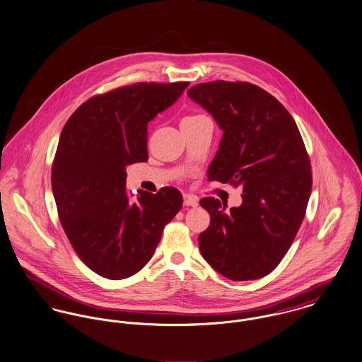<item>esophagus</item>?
Segmentation results:
<instances>
[{
	"instance_id": "1",
	"label": "esophagus",
	"mask_w": 362,
	"mask_h": 362,
	"mask_svg": "<svg viewBox=\"0 0 362 362\" xmlns=\"http://www.w3.org/2000/svg\"><path fill=\"white\" fill-rule=\"evenodd\" d=\"M184 204L185 206H192V207H195L197 206V197H192V195H184Z\"/></svg>"
}]
</instances>
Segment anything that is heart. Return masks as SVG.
Listing matches in <instances>:
<instances>
[{
  "mask_svg": "<svg viewBox=\"0 0 362 362\" xmlns=\"http://www.w3.org/2000/svg\"><path fill=\"white\" fill-rule=\"evenodd\" d=\"M204 117H206V116H203V115H192V116H187L185 119H182L181 123H192V122L202 120V119H204Z\"/></svg>",
  "mask_w": 362,
  "mask_h": 362,
  "instance_id": "heart-1",
  "label": "heart"
}]
</instances>
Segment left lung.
I'll use <instances>...</instances> for the list:
<instances>
[{"label": "left lung", "instance_id": "8db88e82", "mask_svg": "<svg viewBox=\"0 0 362 362\" xmlns=\"http://www.w3.org/2000/svg\"><path fill=\"white\" fill-rule=\"evenodd\" d=\"M188 97L224 132L209 181L243 191L242 204L230 210L218 199H200L210 213L200 253L232 281L263 278L292 246L311 195V163L296 122L278 99L245 81L202 83Z\"/></svg>", "mask_w": 362, "mask_h": 362}]
</instances>
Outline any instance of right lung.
Wrapping results in <instances>:
<instances>
[{
  "label": "right lung",
  "instance_id": "1",
  "mask_svg": "<svg viewBox=\"0 0 362 362\" xmlns=\"http://www.w3.org/2000/svg\"><path fill=\"white\" fill-rule=\"evenodd\" d=\"M188 81L135 83L80 105L61 132L51 185L66 236L90 269L124 279L148 263L182 207L178 189L126 191V165L148 160V123Z\"/></svg>",
  "mask_w": 362,
  "mask_h": 362
}]
</instances>
